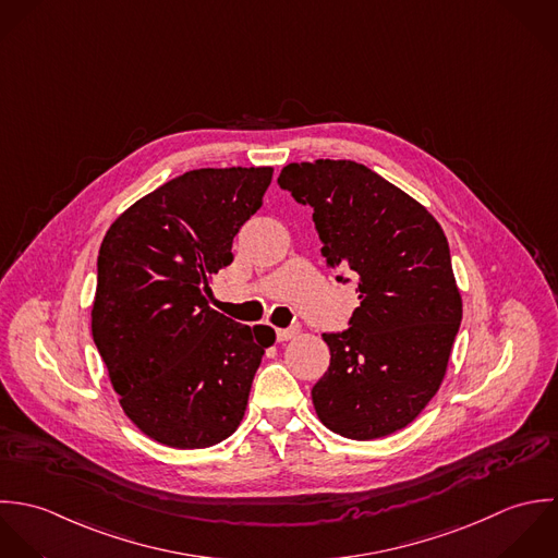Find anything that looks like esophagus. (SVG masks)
<instances>
[{
    "mask_svg": "<svg viewBox=\"0 0 558 558\" xmlns=\"http://www.w3.org/2000/svg\"><path fill=\"white\" fill-rule=\"evenodd\" d=\"M295 335H298V328H278V330H276V338H278L280 342L291 340Z\"/></svg>",
    "mask_w": 558,
    "mask_h": 558,
    "instance_id": "34e87169",
    "label": "esophagus"
}]
</instances>
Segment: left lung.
I'll list each match as a JSON object with an SVG mask.
<instances>
[{"label": "left lung", "mask_w": 558, "mask_h": 558, "mask_svg": "<svg viewBox=\"0 0 558 558\" xmlns=\"http://www.w3.org/2000/svg\"><path fill=\"white\" fill-rule=\"evenodd\" d=\"M278 185L313 207L328 267L357 278L351 328L324 335L330 366L313 388L317 416L342 438L390 436L440 390L461 324L445 230L421 203L355 161L289 163Z\"/></svg>", "instance_id": "1"}]
</instances>
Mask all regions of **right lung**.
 Segmentation results:
<instances>
[{
	"mask_svg": "<svg viewBox=\"0 0 558 558\" xmlns=\"http://www.w3.org/2000/svg\"><path fill=\"white\" fill-rule=\"evenodd\" d=\"M274 168L190 170L131 205L99 250L93 338L120 408L159 445L207 448L239 427L276 332L209 306L211 276L263 205Z\"/></svg>",
	"mask_w": 558,
	"mask_h": 558,
	"instance_id": "obj_1",
	"label": "right lung"
}]
</instances>
